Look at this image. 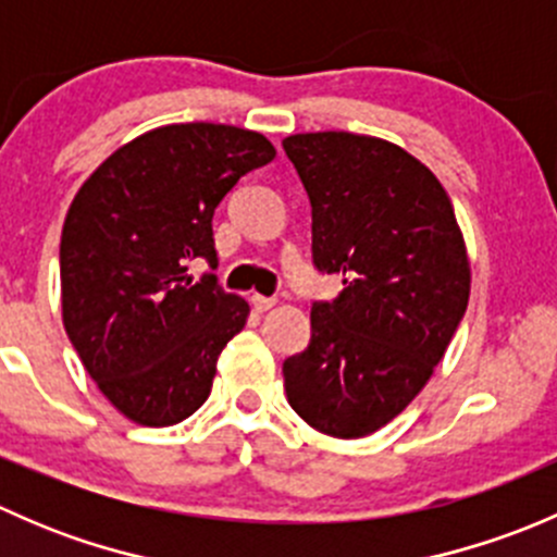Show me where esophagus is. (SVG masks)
<instances>
[{
  "label": "esophagus",
  "instance_id": "34e87169",
  "mask_svg": "<svg viewBox=\"0 0 557 557\" xmlns=\"http://www.w3.org/2000/svg\"><path fill=\"white\" fill-rule=\"evenodd\" d=\"M250 305H252V310H256V312H267V310H272L274 305H277V299H272V296L252 294L250 296Z\"/></svg>",
  "mask_w": 557,
  "mask_h": 557
}]
</instances>
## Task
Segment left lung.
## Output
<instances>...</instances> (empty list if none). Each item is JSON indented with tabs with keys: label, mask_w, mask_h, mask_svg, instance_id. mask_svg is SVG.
<instances>
[{
	"label": "left lung",
	"mask_w": 557,
	"mask_h": 557,
	"mask_svg": "<svg viewBox=\"0 0 557 557\" xmlns=\"http://www.w3.org/2000/svg\"><path fill=\"white\" fill-rule=\"evenodd\" d=\"M312 201L320 272L339 299L312 307V339L283 363L288 404L336 440H361L412 404L445 358L471 290L450 196L398 145L350 132L283 139Z\"/></svg>",
	"instance_id": "1"
}]
</instances>
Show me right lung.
Returning <instances> with one entry per match:
<instances>
[{"instance_id": "obj_1", "label": "right lung", "mask_w": 557, "mask_h": 557, "mask_svg": "<svg viewBox=\"0 0 557 557\" xmlns=\"http://www.w3.org/2000/svg\"><path fill=\"white\" fill-rule=\"evenodd\" d=\"M277 156L263 134L170 123L121 145L72 199L61 228V318L107 401L139 425H174L207 401L218 356L250 307L194 283L218 261L212 215L243 174Z\"/></svg>"}]
</instances>
